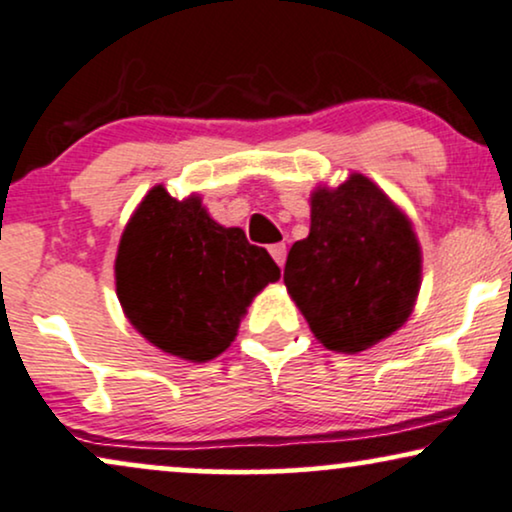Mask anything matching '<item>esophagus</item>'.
Segmentation results:
<instances>
[{"label": "esophagus", "mask_w": 512, "mask_h": 512, "mask_svg": "<svg viewBox=\"0 0 512 512\" xmlns=\"http://www.w3.org/2000/svg\"><path fill=\"white\" fill-rule=\"evenodd\" d=\"M270 256L275 258L277 266H285V258H287V246L285 244H273L270 246Z\"/></svg>", "instance_id": "obj_1"}]
</instances>
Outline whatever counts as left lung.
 Wrapping results in <instances>:
<instances>
[{
  "label": "left lung",
  "instance_id": "8db88e82",
  "mask_svg": "<svg viewBox=\"0 0 512 512\" xmlns=\"http://www.w3.org/2000/svg\"><path fill=\"white\" fill-rule=\"evenodd\" d=\"M413 225L361 173L311 194V232L289 249L285 285L325 349L358 353L406 323L420 292Z\"/></svg>",
  "mask_w": 512,
  "mask_h": 512
}]
</instances>
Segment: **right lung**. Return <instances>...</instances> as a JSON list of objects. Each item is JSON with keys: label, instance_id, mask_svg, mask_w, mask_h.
<instances>
[{"label": "right lung", "instance_id": "obj_1", "mask_svg": "<svg viewBox=\"0 0 512 512\" xmlns=\"http://www.w3.org/2000/svg\"><path fill=\"white\" fill-rule=\"evenodd\" d=\"M280 268L244 230L223 227L197 194L173 199L156 185L125 225L116 256V294L132 327L182 361L223 353L246 306Z\"/></svg>", "mask_w": 512, "mask_h": 512}]
</instances>
